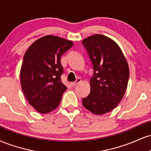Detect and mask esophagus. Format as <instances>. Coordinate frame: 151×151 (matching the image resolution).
<instances>
[{
  "label": "esophagus",
  "mask_w": 151,
  "mask_h": 151,
  "mask_svg": "<svg viewBox=\"0 0 151 151\" xmlns=\"http://www.w3.org/2000/svg\"><path fill=\"white\" fill-rule=\"evenodd\" d=\"M81 81V79H77V80H76L75 81H74V82H71L70 83V84H71V86H76L77 85V84H79V83H80Z\"/></svg>",
  "instance_id": "obj_1"
}]
</instances>
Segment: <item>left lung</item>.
<instances>
[{"label": "left lung", "mask_w": 151, "mask_h": 151, "mask_svg": "<svg viewBox=\"0 0 151 151\" xmlns=\"http://www.w3.org/2000/svg\"><path fill=\"white\" fill-rule=\"evenodd\" d=\"M92 64L90 93L82 104L91 113L102 115L117 106L124 97L129 77V65L119 45L102 35L82 41Z\"/></svg>", "instance_id": "1"}]
</instances>
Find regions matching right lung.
<instances>
[{"label":"right lung","instance_id":"add662e5","mask_svg":"<svg viewBox=\"0 0 151 151\" xmlns=\"http://www.w3.org/2000/svg\"><path fill=\"white\" fill-rule=\"evenodd\" d=\"M72 45V41L47 35L32 43L24 55L21 87L27 101L39 113H50L61 101L67 89L61 80V57Z\"/></svg>","mask_w":151,"mask_h":151}]
</instances>
